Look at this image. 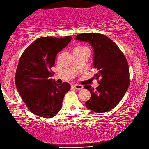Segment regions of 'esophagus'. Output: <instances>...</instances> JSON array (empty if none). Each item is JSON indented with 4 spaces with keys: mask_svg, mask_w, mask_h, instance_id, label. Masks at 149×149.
<instances>
[{
    "mask_svg": "<svg viewBox=\"0 0 149 149\" xmlns=\"http://www.w3.org/2000/svg\"><path fill=\"white\" fill-rule=\"evenodd\" d=\"M73 87L75 88L76 89H78V90H80L84 88L83 86H81V85H79V84H75V85H74Z\"/></svg>",
    "mask_w": 149,
    "mask_h": 149,
    "instance_id": "1",
    "label": "esophagus"
}]
</instances>
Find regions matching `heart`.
I'll use <instances>...</instances> for the list:
<instances>
[{"label":"heart","instance_id":"1","mask_svg":"<svg viewBox=\"0 0 149 149\" xmlns=\"http://www.w3.org/2000/svg\"><path fill=\"white\" fill-rule=\"evenodd\" d=\"M83 47H77V48H82Z\"/></svg>","mask_w":149,"mask_h":149}]
</instances>
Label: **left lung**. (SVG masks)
<instances>
[{
	"label": "left lung",
	"instance_id": "8db88e82",
	"mask_svg": "<svg viewBox=\"0 0 149 149\" xmlns=\"http://www.w3.org/2000/svg\"><path fill=\"white\" fill-rule=\"evenodd\" d=\"M76 39L92 45L93 64L98 71L95 78L99 80L100 85L96 90L89 85L84 86L91 94L85 105L96 113L110 111L119 104L129 86V68L126 58L116 43L104 35L81 33Z\"/></svg>",
	"mask_w": 149,
	"mask_h": 149
}]
</instances>
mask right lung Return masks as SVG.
I'll return each instance as SVG.
<instances>
[{"mask_svg":"<svg viewBox=\"0 0 149 149\" xmlns=\"http://www.w3.org/2000/svg\"><path fill=\"white\" fill-rule=\"evenodd\" d=\"M71 36H44L35 40L21 55L15 74V84L27 107L33 114L51 118L62 107L68 82L58 85L50 77L58 53L68 45Z\"/></svg>","mask_w":149,"mask_h":149,"instance_id":"add662e5","label":"right lung"}]
</instances>
